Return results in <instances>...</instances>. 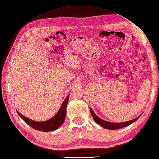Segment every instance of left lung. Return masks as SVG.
Wrapping results in <instances>:
<instances>
[{"instance_id":"left-lung-1","label":"left lung","mask_w":159,"mask_h":159,"mask_svg":"<svg viewBox=\"0 0 159 159\" xmlns=\"http://www.w3.org/2000/svg\"><path fill=\"white\" fill-rule=\"evenodd\" d=\"M90 112L93 119H94V121H96V123H98V125L100 126H102V127H104V128L108 129H117L120 128H123V127H125L129 125L131 123L135 122V121H137L138 118L140 117L139 116L137 118L134 119L131 121H127V122H123V123H111V122H108L104 121V120H102V119L99 118L98 116H96L95 113H94V111H92V109L90 108Z\"/></svg>"}]
</instances>
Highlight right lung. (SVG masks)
<instances>
[{
	"label": "right lung",
	"mask_w": 159,
	"mask_h": 159,
	"mask_svg": "<svg viewBox=\"0 0 159 159\" xmlns=\"http://www.w3.org/2000/svg\"><path fill=\"white\" fill-rule=\"evenodd\" d=\"M68 100H69V95L67 96L66 98L65 99V100L60 108L59 111H58L57 115L55 116H54L52 119H50L48 120V121H46L36 122L24 117V115H22L21 114L19 113L18 111H17V114L19 115V117L24 120L27 124H28L30 126H31L32 128L35 129L42 131H53L59 128V127L63 124L65 121Z\"/></svg>",
	"instance_id": "obj_1"
}]
</instances>
